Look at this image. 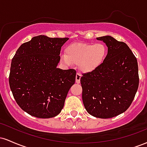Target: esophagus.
I'll return each instance as SVG.
<instances>
[{
    "instance_id": "obj_1",
    "label": "esophagus",
    "mask_w": 147,
    "mask_h": 147,
    "mask_svg": "<svg viewBox=\"0 0 147 147\" xmlns=\"http://www.w3.org/2000/svg\"><path fill=\"white\" fill-rule=\"evenodd\" d=\"M81 77H82V75H81L79 73H78V72H77V75H76V83H77V84L80 83Z\"/></svg>"
}]
</instances>
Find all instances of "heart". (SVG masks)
Here are the masks:
<instances>
[{
	"instance_id": "b5f03b06",
	"label": "heart",
	"mask_w": 147,
	"mask_h": 147,
	"mask_svg": "<svg viewBox=\"0 0 147 147\" xmlns=\"http://www.w3.org/2000/svg\"><path fill=\"white\" fill-rule=\"evenodd\" d=\"M107 55L108 48L103 43H74L66 47L61 59L68 65L79 64L82 72H90L104 63Z\"/></svg>"
}]
</instances>
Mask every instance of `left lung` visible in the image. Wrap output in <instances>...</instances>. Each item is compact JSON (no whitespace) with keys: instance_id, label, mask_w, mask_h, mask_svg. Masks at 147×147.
I'll list each match as a JSON object with an SVG mask.
<instances>
[{"instance_id":"obj_1","label":"left lung","mask_w":147,"mask_h":147,"mask_svg":"<svg viewBox=\"0 0 147 147\" xmlns=\"http://www.w3.org/2000/svg\"><path fill=\"white\" fill-rule=\"evenodd\" d=\"M108 47L104 63L82 75V100L86 110L95 117H115L129 109L138 86L137 59L125 43L111 36H101Z\"/></svg>"}]
</instances>
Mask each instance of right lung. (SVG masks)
I'll return each instance as SVG.
<instances>
[{
  "mask_svg": "<svg viewBox=\"0 0 147 147\" xmlns=\"http://www.w3.org/2000/svg\"><path fill=\"white\" fill-rule=\"evenodd\" d=\"M68 39L34 36L23 43L13 57L10 89L18 105L30 115L50 118L63 109L76 77L74 69L57 68L61 48Z\"/></svg>",
  "mask_w": 147,
  "mask_h": 147,
  "instance_id": "1",
  "label": "right lung"
}]
</instances>
